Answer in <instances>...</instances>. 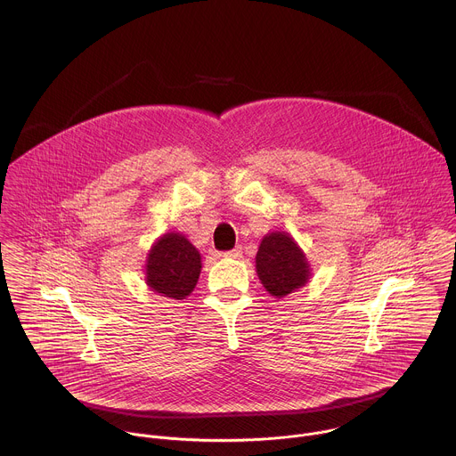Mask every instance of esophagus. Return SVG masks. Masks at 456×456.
<instances>
[{
  "instance_id": "34e87169",
  "label": "esophagus",
  "mask_w": 456,
  "mask_h": 456,
  "mask_svg": "<svg viewBox=\"0 0 456 456\" xmlns=\"http://www.w3.org/2000/svg\"><path fill=\"white\" fill-rule=\"evenodd\" d=\"M240 255H242V248H235V249H232V251H226V253H223V256L224 258H240Z\"/></svg>"
}]
</instances>
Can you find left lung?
<instances>
[{
    "instance_id": "left-lung-1",
    "label": "left lung",
    "mask_w": 456,
    "mask_h": 456,
    "mask_svg": "<svg viewBox=\"0 0 456 456\" xmlns=\"http://www.w3.org/2000/svg\"><path fill=\"white\" fill-rule=\"evenodd\" d=\"M256 272L266 291L273 297H286L309 279L305 255L288 233H270L261 240L256 255Z\"/></svg>"
}]
</instances>
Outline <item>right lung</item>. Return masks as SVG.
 I'll list each match as a JSON object with an SVG mask.
<instances>
[{"mask_svg":"<svg viewBox=\"0 0 456 456\" xmlns=\"http://www.w3.org/2000/svg\"><path fill=\"white\" fill-rule=\"evenodd\" d=\"M201 270L200 255L193 244L179 235H163L147 258V284L170 298L183 300L196 286Z\"/></svg>","mask_w":456,"mask_h":456,"instance_id":"add662e5","label":"right lung"}]
</instances>
